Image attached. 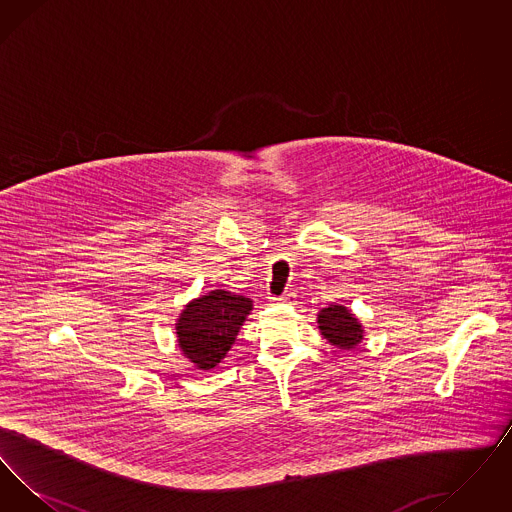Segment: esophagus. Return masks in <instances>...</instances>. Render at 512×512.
<instances>
[{
  "mask_svg": "<svg viewBox=\"0 0 512 512\" xmlns=\"http://www.w3.org/2000/svg\"><path fill=\"white\" fill-rule=\"evenodd\" d=\"M292 299V293H284V295H280V297H272L274 303H292Z\"/></svg>",
  "mask_w": 512,
  "mask_h": 512,
  "instance_id": "34e87169",
  "label": "esophagus"
}]
</instances>
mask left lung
Here are the masks:
<instances>
[{"label":"left lung","mask_w":512,"mask_h":512,"mask_svg":"<svg viewBox=\"0 0 512 512\" xmlns=\"http://www.w3.org/2000/svg\"><path fill=\"white\" fill-rule=\"evenodd\" d=\"M318 330L322 338L340 351L357 349L365 338V328L361 320L355 317L347 307L332 303L326 309H320L317 315Z\"/></svg>","instance_id":"1"}]
</instances>
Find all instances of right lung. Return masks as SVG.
<instances>
[{
  "instance_id": "1",
  "label": "right lung",
  "mask_w": 512,
  "mask_h": 512,
  "mask_svg": "<svg viewBox=\"0 0 512 512\" xmlns=\"http://www.w3.org/2000/svg\"><path fill=\"white\" fill-rule=\"evenodd\" d=\"M253 301L240 293L211 290L184 305L176 318V343L180 353L197 368L211 370L234 345Z\"/></svg>"
}]
</instances>
